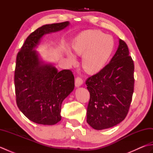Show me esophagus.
<instances>
[{
  "label": "esophagus",
  "instance_id": "34e87169",
  "mask_svg": "<svg viewBox=\"0 0 153 153\" xmlns=\"http://www.w3.org/2000/svg\"><path fill=\"white\" fill-rule=\"evenodd\" d=\"M83 80L79 77H77L76 78V80H75V85H76V87H79L83 84Z\"/></svg>",
  "mask_w": 153,
  "mask_h": 153
}]
</instances>
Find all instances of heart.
<instances>
[{
    "instance_id": "heart-1",
    "label": "heart",
    "mask_w": 153,
    "mask_h": 153,
    "mask_svg": "<svg viewBox=\"0 0 153 153\" xmlns=\"http://www.w3.org/2000/svg\"><path fill=\"white\" fill-rule=\"evenodd\" d=\"M113 38L99 30H87L74 39L72 48L74 53L82 56V67L87 73L95 74L101 71L109 60L114 50ZM71 64L76 63V58L68 52Z\"/></svg>"
}]
</instances>
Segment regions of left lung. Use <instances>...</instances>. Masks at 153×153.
<instances>
[{"instance_id":"1","label":"left lung","mask_w":153,"mask_h":153,"mask_svg":"<svg viewBox=\"0 0 153 153\" xmlns=\"http://www.w3.org/2000/svg\"><path fill=\"white\" fill-rule=\"evenodd\" d=\"M134 73L128 45L119 39L118 49L109 64L85 83L90 93L87 122L93 129L112 128L125 119L134 93Z\"/></svg>"}]
</instances>
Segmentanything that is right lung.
I'll use <instances>...</instances> for the list:
<instances>
[{"label":"right lung","mask_w":153,"mask_h":153,"mask_svg":"<svg viewBox=\"0 0 153 153\" xmlns=\"http://www.w3.org/2000/svg\"><path fill=\"white\" fill-rule=\"evenodd\" d=\"M69 25L64 22L39 27L29 35L16 57V103L29 120L39 124L54 125L60 121L62 103L75 85L70 70L58 71L42 60L35 48L45 35L63 30Z\"/></svg>","instance_id":"add662e5"}]
</instances>
